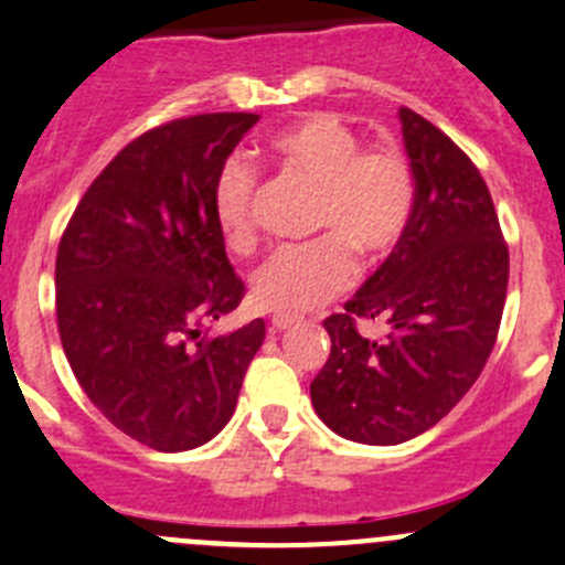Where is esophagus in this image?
<instances>
[{
    "label": "esophagus",
    "instance_id": "1",
    "mask_svg": "<svg viewBox=\"0 0 565 565\" xmlns=\"http://www.w3.org/2000/svg\"><path fill=\"white\" fill-rule=\"evenodd\" d=\"M298 322H300L298 315H284V311H278V315H273V320H270V331L273 333L287 331V328L298 326Z\"/></svg>",
    "mask_w": 565,
    "mask_h": 565
}]
</instances>
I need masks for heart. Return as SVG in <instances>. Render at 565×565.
<instances>
[{
    "label": "heart",
    "instance_id": "b5f03b06",
    "mask_svg": "<svg viewBox=\"0 0 565 565\" xmlns=\"http://www.w3.org/2000/svg\"><path fill=\"white\" fill-rule=\"evenodd\" d=\"M265 160L284 177L317 190L315 226L331 232L306 248L276 250L254 276V298L265 309L311 311L348 289L355 256L381 259L403 239L414 215V173L394 149H361L350 126L333 115H306L273 131ZM256 179L228 162L215 182L212 215L223 243L245 256L256 248Z\"/></svg>",
    "mask_w": 565,
    "mask_h": 565
}]
</instances>
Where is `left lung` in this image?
Wrapping results in <instances>:
<instances>
[{
	"mask_svg": "<svg viewBox=\"0 0 565 565\" xmlns=\"http://www.w3.org/2000/svg\"><path fill=\"white\" fill-rule=\"evenodd\" d=\"M414 173V215L381 267L331 315V355L311 405L337 436L403 445L472 388L494 350L508 292V245L478 168L430 120L397 109ZM355 319L387 326L361 338Z\"/></svg>",
	"mask_w": 565,
	"mask_h": 565,
	"instance_id": "1",
	"label": "left lung"
}]
</instances>
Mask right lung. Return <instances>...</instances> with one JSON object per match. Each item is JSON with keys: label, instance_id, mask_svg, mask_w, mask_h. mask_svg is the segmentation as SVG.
I'll return each instance as SVG.
<instances>
[{"label": "right lung", "instance_id": "add662e5", "mask_svg": "<svg viewBox=\"0 0 565 565\" xmlns=\"http://www.w3.org/2000/svg\"><path fill=\"white\" fill-rule=\"evenodd\" d=\"M254 113L171 120L131 140L87 188L60 239L65 359L90 403L140 445L195 450L237 408L265 322L201 331L243 300L212 193Z\"/></svg>", "mask_w": 565, "mask_h": 565}]
</instances>
